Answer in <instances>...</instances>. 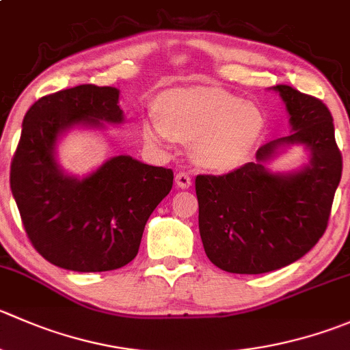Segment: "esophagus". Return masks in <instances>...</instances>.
<instances>
[{"label":"esophagus","mask_w":350,"mask_h":350,"mask_svg":"<svg viewBox=\"0 0 350 350\" xmlns=\"http://www.w3.org/2000/svg\"><path fill=\"white\" fill-rule=\"evenodd\" d=\"M176 186L181 189H186L191 186V178H189L188 172H178L176 174Z\"/></svg>","instance_id":"34e87169"}]
</instances>
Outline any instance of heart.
<instances>
[{
  "label": "heart",
  "mask_w": 350,
  "mask_h": 350,
  "mask_svg": "<svg viewBox=\"0 0 350 350\" xmlns=\"http://www.w3.org/2000/svg\"><path fill=\"white\" fill-rule=\"evenodd\" d=\"M261 130L263 118L256 107L217 89L169 94L162 103V114L154 111L144 121L147 142H193L191 161L217 172L243 164L260 140Z\"/></svg>",
  "instance_id": "b5f03b06"
}]
</instances>
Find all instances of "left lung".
I'll return each mask as SVG.
<instances>
[{"mask_svg":"<svg viewBox=\"0 0 350 350\" xmlns=\"http://www.w3.org/2000/svg\"><path fill=\"white\" fill-rule=\"evenodd\" d=\"M289 113V137L258 148L256 161L224 176H196L198 227L213 265L230 273H267L291 265L327 229L342 176L334 118L320 99L277 85ZM299 144L308 162L297 172L273 173L266 165Z\"/></svg>","mask_w":350,"mask_h":350,"instance_id":"8db88e82","label":"left lung"}]
</instances>
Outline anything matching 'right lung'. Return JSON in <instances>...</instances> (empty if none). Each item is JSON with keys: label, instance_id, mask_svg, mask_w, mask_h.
<instances>
[{"label": "right lung", "instance_id": "obj_1", "mask_svg": "<svg viewBox=\"0 0 350 350\" xmlns=\"http://www.w3.org/2000/svg\"><path fill=\"white\" fill-rule=\"evenodd\" d=\"M124 121L120 90L78 85L40 97L27 111L10 186L32 246L73 272H107L138 253L145 224L172 188L171 169L116 155L90 174H68L57 142L75 128Z\"/></svg>", "mask_w": 350, "mask_h": 350}]
</instances>
